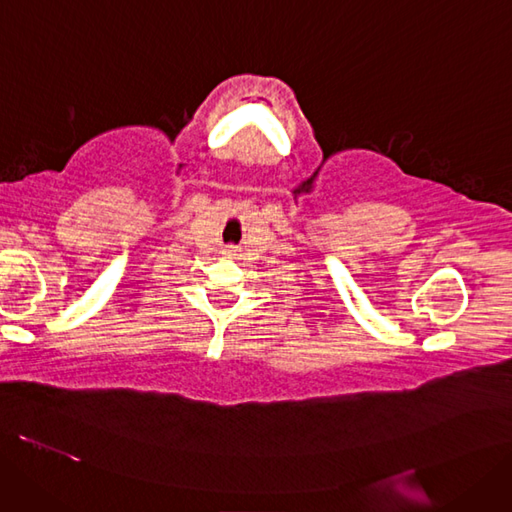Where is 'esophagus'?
Segmentation results:
<instances>
[{
  "instance_id": "obj_1",
  "label": "esophagus",
  "mask_w": 512,
  "mask_h": 512,
  "mask_svg": "<svg viewBox=\"0 0 512 512\" xmlns=\"http://www.w3.org/2000/svg\"><path fill=\"white\" fill-rule=\"evenodd\" d=\"M235 252H237V250H232V247H228V250H226V252H224V254H226V256H228V258H232V256H237V254H235Z\"/></svg>"
}]
</instances>
